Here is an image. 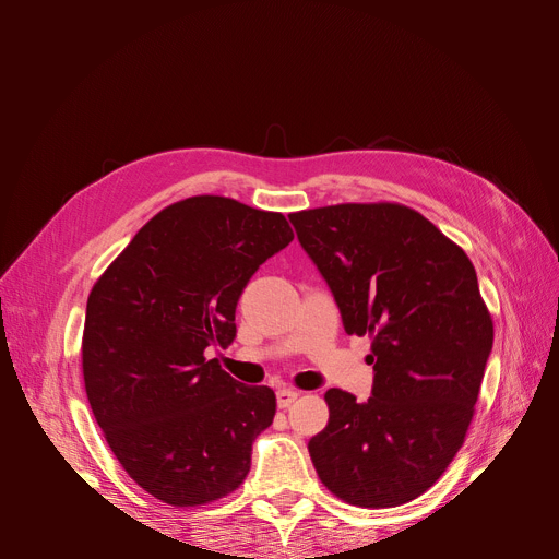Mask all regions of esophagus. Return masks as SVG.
<instances>
[{"mask_svg":"<svg viewBox=\"0 0 559 559\" xmlns=\"http://www.w3.org/2000/svg\"><path fill=\"white\" fill-rule=\"evenodd\" d=\"M297 399H299V392H297V390L283 388V390L276 392V403H278V407H289Z\"/></svg>","mask_w":559,"mask_h":559,"instance_id":"34e87169","label":"esophagus"}]
</instances>
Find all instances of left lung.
Listing matches in <instances>:
<instances>
[{
	"mask_svg": "<svg viewBox=\"0 0 559 559\" xmlns=\"http://www.w3.org/2000/svg\"><path fill=\"white\" fill-rule=\"evenodd\" d=\"M348 335H369L365 403L329 390V424L308 451L344 503L396 508L430 489L462 449L493 342L468 255L401 203L292 213Z\"/></svg>",
	"mask_w": 559,
	"mask_h": 559,
	"instance_id": "8db88e82",
	"label": "left lung"
}]
</instances>
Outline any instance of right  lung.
Segmentation results:
<instances>
[{
	"label": "right lung",
	"mask_w": 559,
	"mask_h": 559,
	"mask_svg": "<svg viewBox=\"0 0 559 559\" xmlns=\"http://www.w3.org/2000/svg\"><path fill=\"white\" fill-rule=\"evenodd\" d=\"M292 240L281 213L199 194L146 222L91 289L87 401L124 472L167 506L233 493L274 421V390L238 383L205 348L233 342L242 289Z\"/></svg>",
	"instance_id": "obj_1"
}]
</instances>
